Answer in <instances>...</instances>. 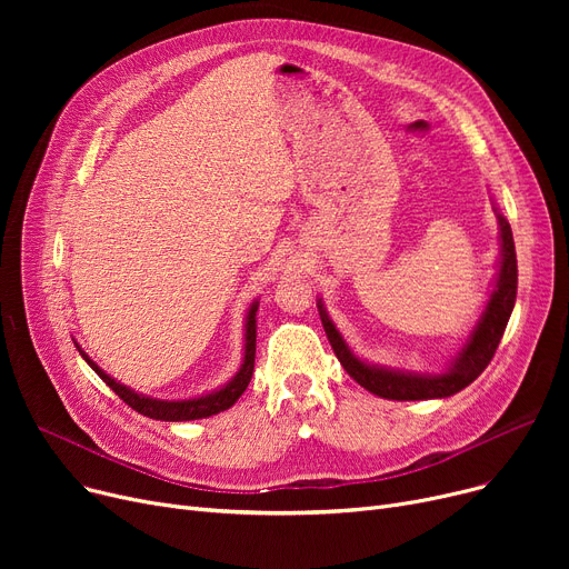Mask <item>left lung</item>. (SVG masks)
<instances>
[{"label": "left lung", "mask_w": 569, "mask_h": 569, "mask_svg": "<svg viewBox=\"0 0 569 569\" xmlns=\"http://www.w3.org/2000/svg\"><path fill=\"white\" fill-rule=\"evenodd\" d=\"M498 226H500V269L496 274L493 292L489 297L480 320H477L470 337L466 339L461 352L442 373H412V371H397V369H385L378 365L362 362L360 357L348 348V343L337 330V325L332 322L330 316H327L325 305L318 300V313L325 327V335L330 339L341 367L348 371L352 380H357L365 390L382 399L422 401V399H445L461 392L463 387H468L489 367L517 300V251H515L512 228L502 214H498Z\"/></svg>", "instance_id": "1"}]
</instances>
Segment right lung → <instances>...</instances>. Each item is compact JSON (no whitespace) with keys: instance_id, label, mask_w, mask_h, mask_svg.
Listing matches in <instances>:
<instances>
[{"instance_id":"add662e5","label":"right lung","mask_w":569,"mask_h":569,"mask_svg":"<svg viewBox=\"0 0 569 569\" xmlns=\"http://www.w3.org/2000/svg\"><path fill=\"white\" fill-rule=\"evenodd\" d=\"M256 311H258V302H253L247 311V330H244V360L239 371L232 376L230 382H226L221 390L209 392L204 397H196V399H182V401H163V399H152L133 392L131 387L117 382L114 378H110L99 365H94L89 360V355H84V350L76 343L78 352L82 355V360L94 369V373L110 387V390L122 399L127 406H131L136 412L149 417V420H163V422H189V420H202V417L217 415L221 410H228L239 397L244 395V390L251 382L253 376V365H256Z\"/></svg>"}]
</instances>
